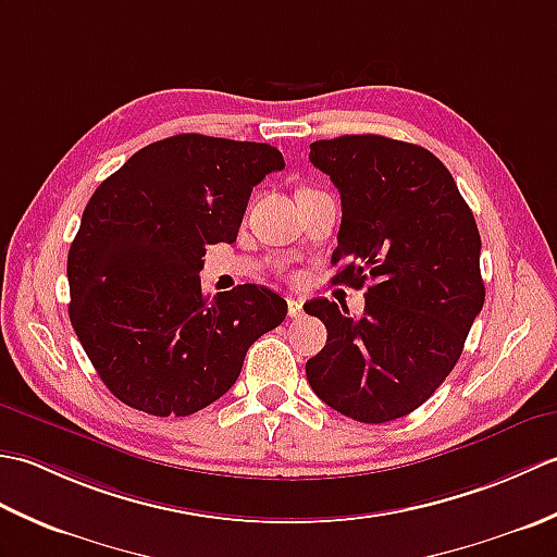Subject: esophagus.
Here are the masks:
<instances>
[{"mask_svg": "<svg viewBox=\"0 0 557 557\" xmlns=\"http://www.w3.org/2000/svg\"><path fill=\"white\" fill-rule=\"evenodd\" d=\"M287 313H289V318H299V315H304V301H301V299H294V297H289V299H287Z\"/></svg>", "mask_w": 557, "mask_h": 557, "instance_id": "1", "label": "esophagus"}]
</instances>
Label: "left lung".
Masks as SVG:
<instances>
[{
    "label": "left lung",
    "instance_id": "left-lung-1",
    "mask_svg": "<svg viewBox=\"0 0 557 557\" xmlns=\"http://www.w3.org/2000/svg\"><path fill=\"white\" fill-rule=\"evenodd\" d=\"M309 160L342 198L333 282L363 287L366 309L313 299L327 327L306 377L327 407L361 423L407 417L429 399L465 349L483 309L481 236L467 200L431 150L361 134L311 144Z\"/></svg>",
    "mask_w": 557,
    "mask_h": 557
}]
</instances>
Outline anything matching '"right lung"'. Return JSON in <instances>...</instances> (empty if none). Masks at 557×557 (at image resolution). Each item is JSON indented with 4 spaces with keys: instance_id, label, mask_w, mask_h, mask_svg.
<instances>
[{
    "instance_id": "add662e5",
    "label": "right lung",
    "mask_w": 557,
    "mask_h": 557,
    "mask_svg": "<svg viewBox=\"0 0 557 557\" xmlns=\"http://www.w3.org/2000/svg\"><path fill=\"white\" fill-rule=\"evenodd\" d=\"M277 148L180 134L140 148L83 210L69 248V318L110 393L152 417H188L236 383L287 301L239 285L200 292L206 246L232 244Z\"/></svg>"
}]
</instances>
